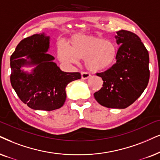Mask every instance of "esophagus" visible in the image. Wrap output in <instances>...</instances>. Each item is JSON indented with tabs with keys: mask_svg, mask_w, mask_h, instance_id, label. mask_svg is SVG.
Segmentation results:
<instances>
[{
	"mask_svg": "<svg viewBox=\"0 0 160 160\" xmlns=\"http://www.w3.org/2000/svg\"><path fill=\"white\" fill-rule=\"evenodd\" d=\"M81 78L83 80H86V79H88V78H90V74L88 73V72H81Z\"/></svg>",
	"mask_w": 160,
	"mask_h": 160,
	"instance_id": "1",
	"label": "esophagus"
}]
</instances>
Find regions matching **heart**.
<instances>
[{"mask_svg":"<svg viewBox=\"0 0 160 160\" xmlns=\"http://www.w3.org/2000/svg\"><path fill=\"white\" fill-rule=\"evenodd\" d=\"M118 48L114 42L87 35H74L68 43V48L60 46L58 57L62 62L74 64L79 59L85 60V65L93 72H102L116 62Z\"/></svg>","mask_w":160,"mask_h":160,"instance_id":"heart-1","label":"heart"}]
</instances>
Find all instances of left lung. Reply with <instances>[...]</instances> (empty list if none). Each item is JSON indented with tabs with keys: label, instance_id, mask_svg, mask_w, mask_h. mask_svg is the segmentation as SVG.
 <instances>
[{
	"label": "left lung",
	"instance_id": "obj_1",
	"mask_svg": "<svg viewBox=\"0 0 160 160\" xmlns=\"http://www.w3.org/2000/svg\"><path fill=\"white\" fill-rule=\"evenodd\" d=\"M115 38L120 45L116 62L97 74L103 84L94 96L102 106L125 108L140 97L148 86L149 54L140 38L133 32L120 30Z\"/></svg>",
	"mask_w": 160,
	"mask_h": 160
}]
</instances>
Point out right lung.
I'll list each match as a JSON object with an SVG mask.
<instances>
[{
  "mask_svg": "<svg viewBox=\"0 0 160 160\" xmlns=\"http://www.w3.org/2000/svg\"><path fill=\"white\" fill-rule=\"evenodd\" d=\"M50 38L36 34L22 40L10 58V81L18 98L35 110L53 111L63 106L66 86L81 78L79 72H65L47 53ZM26 56V58H22ZM35 66L31 73L21 69Z\"/></svg>",
  "mask_w": 160,
  "mask_h": 160,
  "instance_id": "add662e5",
  "label": "right lung"
}]
</instances>
